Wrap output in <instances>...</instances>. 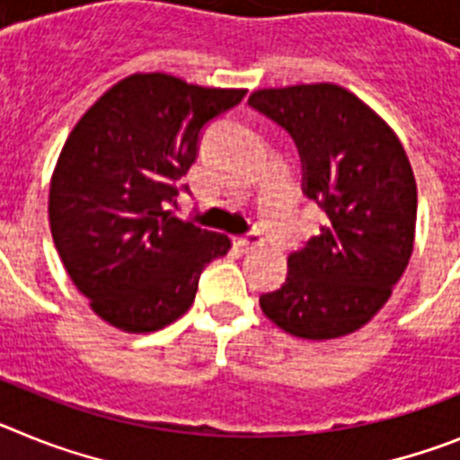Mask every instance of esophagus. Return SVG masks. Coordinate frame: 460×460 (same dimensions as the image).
Listing matches in <instances>:
<instances>
[{
	"label": "esophagus",
	"instance_id": "esophagus-1",
	"mask_svg": "<svg viewBox=\"0 0 460 460\" xmlns=\"http://www.w3.org/2000/svg\"><path fill=\"white\" fill-rule=\"evenodd\" d=\"M234 242H237V246H243V249H253V246H260V243H262V237H260V233H246V234H242V237H237L234 239Z\"/></svg>",
	"mask_w": 460,
	"mask_h": 460
}]
</instances>
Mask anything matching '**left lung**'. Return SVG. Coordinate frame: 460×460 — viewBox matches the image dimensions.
<instances>
[{
	"label": "left lung",
	"instance_id": "1",
	"mask_svg": "<svg viewBox=\"0 0 460 460\" xmlns=\"http://www.w3.org/2000/svg\"><path fill=\"white\" fill-rule=\"evenodd\" d=\"M251 108L283 126L304 168V193L329 223L288 258V279L260 296L283 332L327 341L380 311L414 246L417 184L408 154L377 112L332 83L258 89Z\"/></svg>",
	"mask_w": 460,
	"mask_h": 460
}]
</instances>
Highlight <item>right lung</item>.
<instances>
[{
	"instance_id": "obj_1",
	"label": "right lung",
	"mask_w": 460,
	"mask_h": 460,
	"mask_svg": "<svg viewBox=\"0 0 460 460\" xmlns=\"http://www.w3.org/2000/svg\"><path fill=\"white\" fill-rule=\"evenodd\" d=\"M246 89L133 73L73 126L50 180L48 217L68 276L92 311L128 334L181 318L230 237L172 217L177 181L198 156L202 126Z\"/></svg>"
}]
</instances>
